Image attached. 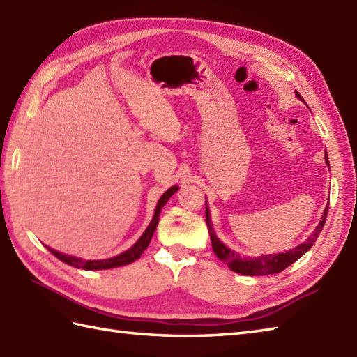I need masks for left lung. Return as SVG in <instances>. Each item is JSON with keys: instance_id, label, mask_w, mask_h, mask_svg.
<instances>
[{"instance_id": "left-lung-1", "label": "left lung", "mask_w": 357, "mask_h": 357, "mask_svg": "<svg viewBox=\"0 0 357 357\" xmlns=\"http://www.w3.org/2000/svg\"><path fill=\"white\" fill-rule=\"evenodd\" d=\"M297 98L303 101L301 95L298 92H295ZM326 163L328 167V158L327 153L324 154ZM327 212H328V206L324 208L323 216L318 222V225L315 227V230L312 231L310 236L300 244L298 247H295L286 253H277V255H262V256H241L236 251L230 250L227 245L224 244L222 241H220V238L215 234V230L212 227V221H211V211L207 207V199H206V222H207V229H208V234H211V241H212V248L215 251V255L218 256L222 262L227 264V266L231 269V271L238 273V274H244V275H268V274H277L283 271V269L288 268L289 265H292L294 262L304 255L307 253L310 250V247L315 244L317 238L319 236L321 230L324 227V222L327 218Z\"/></svg>"}]
</instances>
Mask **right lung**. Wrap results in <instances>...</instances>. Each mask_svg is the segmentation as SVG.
I'll return each instance as SVG.
<instances>
[{
	"label": "right lung",
	"instance_id": "right-lung-1",
	"mask_svg": "<svg viewBox=\"0 0 357 357\" xmlns=\"http://www.w3.org/2000/svg\"><path fill=\"white\" fill-rule=\"evenodd\" d=\"M178 190V186H171L167 192H165L158 202V206H155L154 208V215H153V220L149 224V227L145 229V231L142 233V236L139 238L135 244L130 247L128 250H126L124 253H121L118 256H113V257H109V259H100V260H84V259H80V257H75V256H69V255H63L60 253V251L54 250V248H50L47 247L51 253H53L59 260H62V262L71 265L74 268H78V269H88V271H98V269H110V268H118V266H124V265H128L135 262L136 259H139L142 256L144 251L146 250V247H149L150 241L153 238L154 234V230L155 227H158L159 224V215H160V211L163 208V206L168 203V199L176 194Z\"/></svg>",
	"mask_w": 357,
	"mask_h": 357
}]
</instances>
